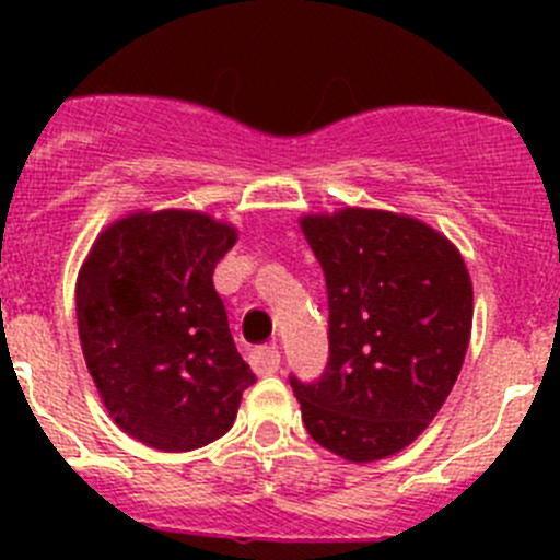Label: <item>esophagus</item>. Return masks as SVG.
I'll return each mask as SVG.
<instances>
[{
    "instance_id": "obj_1",
    "label": "esophagus",
    "mask_w": 560,
    "mask_h": 560,
    "mask_svg": "<svg viewBox=\"0 0 560 560\" xmlns=\"http://www.w3.org/2000/svg\"><path fill=\"white\" fill-rule=\"evenodd\" d=\"M248 360H252V369L257 371L259 376H270L279 371L281 365V352L276 343H262V347H254L252 354H248Z\"/></svg>"
}]
</instances>
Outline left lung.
Masks as SVG:
<instances>
[{
	"instance_id": "obj_1",
	"label": "left lung",
	"mask_w": 560,
	"mask_h": 560,
	"mask_svg": "<svg viewBox=\"0 0 560 560\" xmlns=\"http://www.w3.org/2000/svg\"><path fill=\"white\" fill-rule=\"evenodd\" d=\"M327 287V363L290 374L316 444L354 463L415 442L447 400L471 336L474 292L447 238L417 219L343 208L306 217Z\"/></svg>"
}]
</instances>
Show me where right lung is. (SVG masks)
<instances>
[{
  "instance_id": "obj_1",
  "label": "right lung",
  "mask_w": 560,
  "mask_h": 560,
  "mask_svg": "<svg viewBox=\"0 0 560 560\" xmlns=\"http://www.w3.org/2000/svg\"><path fill=\"white\" fill-rule=\"evenodd\" d=\"M233 244L235 230L206 213H132L100 235L78 273L89 374L116 425L154 450L224 436L257 382L213 290Z\"/></svg>"
}]
</instances>
